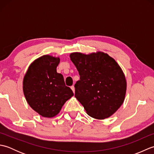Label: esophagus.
<instances>
[{
	"label": "esophagus",
	"instance_id": "obj_1",
	"mask_svg": "<svg viewBox=\"0 0 154 154\" xmlns=\"http://www.w3.org/2000/svg\"><path fill=\"white\" fill-rule=\"evenodd\" d=\"M71 89H72V91H73V93H75V87H74L73 85L71 87Z\"/></svg>",
	"mask_w": 154,
	"mask_h": 154
}]
</instances>
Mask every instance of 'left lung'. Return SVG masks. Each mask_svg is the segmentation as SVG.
Wrapping results in <instances>:
<instances>
[{"instance_id": "left-lung-1", "label": "left lung", "mask_w": 154, "mask_h": 154, "mask_svg": "<svg viewBox=\"0 0 154 154\" xmlns=\"http://www.w3.org/2000/svg\"><path fill=\"white\" fill-rule=\"evenodd\" d=\"M69 57L80 75L75 85V97L87 114L99 120L112 116L124 103L126 92V77L120 65L102 51L74 52Z\"/></svg>"}]
</instances>
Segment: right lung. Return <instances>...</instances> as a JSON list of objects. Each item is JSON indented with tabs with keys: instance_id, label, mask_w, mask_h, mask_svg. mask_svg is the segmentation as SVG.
<instances>
[{
	"instance_id": "right-lung-1",
	"label": "right lung",
	"mask_w": 154,
	"mask_h": 154,
	"mask_svg": "<svg viewBox=\"0 0 154 154\" xmlns=\"http://www.w3.org/2000/svg\"><path fill=\"white\" fill-rule=\"evenodd\" d=\"M59 57L44 55L30 65L23 79V92L28 104L40 116L52 118L73 96L56 68Z\"/></svg>"
}]
</instances>
